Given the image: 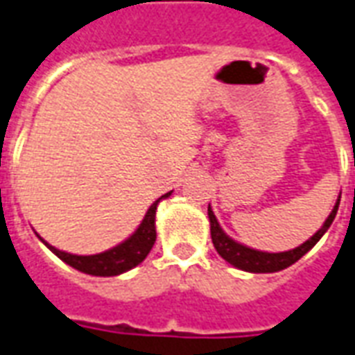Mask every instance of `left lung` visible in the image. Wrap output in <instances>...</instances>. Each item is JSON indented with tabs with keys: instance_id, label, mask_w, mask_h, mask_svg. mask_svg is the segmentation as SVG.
Returning a JSON list of instances; mask_svg holds the SVG:
<instances>
[{
	"instance_id": "8db88e82",
	"label": "left lung",
	"mask_w": 355,
	"mask_h": 355,
	"mask_svg": "<svg viewBox=\"0 0 355 355\" xmlns=\"http://www.w3.org/2000/svg\"><path fill=\"white\" fill-rule=\"evenodd\" d=\"M338 203H340V200L336 201L335 209L331 211V215L327 216V220H325V224L321 226L320 230L315 232L308 241H304L302 245L293 249V251H285V253H262V251H254L251 247L241 245V243L234 241V239H230L224 234L223 228L216 223L215 213L209 207L207 211L209 223H211V239H213V245H215L216 253L220 254L226 262H230L232 266L239 268V270H245V272H254V274L279 272L283 268L295 264L300 257H304L320 241L321 236L329 230V226L335 220L336 211H338Z\"/></svg>"
}]
</instances>
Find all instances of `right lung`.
I'll use <instances>...</instances> for the list:
<instances>
[{"mask_svg": "<svg viewBox=\"0 0 355 355\" xmlns=\"http://www.w3.org/2000/svg\"><path fill=\"white\" fill-rule=\"evenodd\" d=\"M167 196H171V192L152 203V207L148 209L144 220L140 223V226L131 238L125 239L123 243H119L117 247L108 249L104 253L80 257V254L58 251L57 247L49 245V243H45V245L49 247L60 261H64L66 264H70L72 268L80 270V272H85V274L104 275V277L123 274L127 270L139 266L140 262L146 259L148 253L152 251V247L155 243V209H157V203Z\"/></svg>", "mask_w": 355, "mask_h": 355, "instance_id": "1", "label": "right lung"}]
</instances>
